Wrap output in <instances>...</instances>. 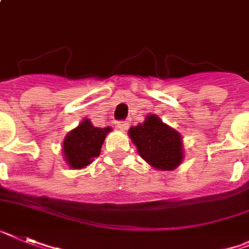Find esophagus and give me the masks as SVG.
<instances>
[{"label": "esophagus", "mask_w": 249, "mask_h": 249, "mask_svg": "<svg viewBox=\"0 0 249 249\" xmlns=\"http://www.w3.org/2000/svg\"><path fill=\"white\" fill-rule=\"evenodd\" d=\"M116 128L120 129V130H126V129L129 128V123L128 121H123V120L118 121V123H116Z\"/></svg>", "instance_id": "34e87169"}]
</instances>
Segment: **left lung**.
Segmentation results:
<instances>
[{"mask_svg": "<svg viewBox=\"0 0 249 249\" xmlns=\"http://www.w3.org/2000/svg\"><path fill=\"white\" fill-rule=\"evenodd\" d=\"M129 137L142 158L156 170L172 171L182 162V138L157 115H148L143 124L129 129Z\"/></svg>", "mask_w": 249, "mask_h": 249, "instance_id": "1", "label": "left lung"}]
</instances>
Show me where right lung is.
Wrapping results in <instances>:
<instances>
[{"instance_id":"1","label":"right lung","mask_w":249,"mask_h":249,"mask_svg":"<svg viewBox=\"0 0 249 249\" xmlns=\"http://www.w3.org/2000/svg\"><path fill=\"white\" fill-rule=\"evenodd\" d=\"M110 131V126L97 128L89 119H85L64 138L63 153L68 166L73 170H81L92 163L96 157L100 156L102 143Z\"/></svg>"}]
</instances>
